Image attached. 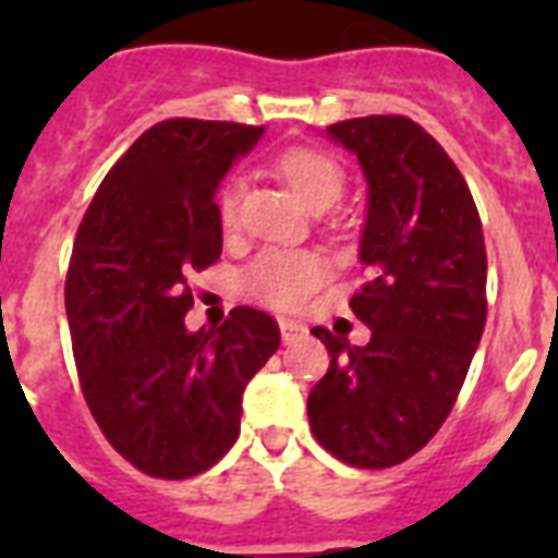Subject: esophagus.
Returning <instances> with one entry per match:
<instances>
[{"label": "esophagus", "instance_id": "1", "mask_svg": "<svg viewBox=\"0 0 558 558\" xmlns=\"http://www.w3.org/2000/svg\"><path fill=\"white\" fill-rule=\"evenodd\" d=\"M278 327L283 344H292V341L304 339L306 336V327L301 322H295V318H278Z\"/></svg>", "mask_w": 558, "mask_h": 558}]
</instances>
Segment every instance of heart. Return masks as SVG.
<instances>
[{
	"label": "heart",
	"mask_w": 558,
	"mask_h": 558,
	"mask_svg": "<svg viewBox=\"0 0 558 558\" xmlns=\"http://www.w3.org/2000/svg\"><path fill=\"white\" fill-rule=\"evenodd\" d=\"M278 173L298 193L306 208L324 210L344 193V168L336 156L315 147H295L278 159ZM217 214L222 226H231L236 214V185L228 182L217 196ZM327 278V260L313 252H263L245 269V292L263 304L295 306Z\"/></svg>",
	"instance_id": "1"
}]
</instances>
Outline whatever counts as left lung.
<instances>
[{
  "mask_svg": "<svg viewBox=\"0 0 558 558\" xmlns=\"http://www.w3.org/2000/svg\"><path fill=\"white\" fill-rule=\"evenodd\" d=\"M367 179L359 260L371 280L350 310L371 327L365 348L315 327L330 353L310 390L315 440L359 469H388L446 423L486 324L484 228L449 153L402 116L327 126Z\"/></svg>",
  "mask_w": 558,
  "mask_h": 558,
  "instance_id": "8db88e82",
  "label": "left lung"
}]
</instances>
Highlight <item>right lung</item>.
<instances>
[{
  "label": "right lung",
  "instance_id": "obj_1",
  "mask_svg": "<svg viewBox=\"0 0 558 558\" xmlns=\"http://www.w3.org/2000/svg\"><path fill=\"white\" fill-rule=\"evenodd\" d=\"M263 126L170 118L100 182L65 275L81 388L112 449L144 475L185 481L240 434L243 390L278 350L271 315L234 306L191 332L187 275L222 252L217 187Z\"/></svg>",
  "mask_w": 558,
  "mask_h": 558
}]
</instances>
